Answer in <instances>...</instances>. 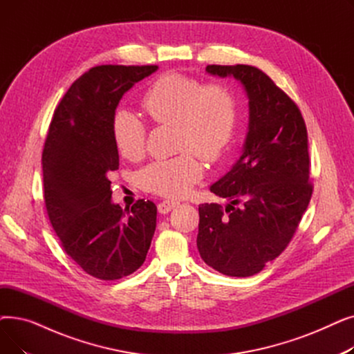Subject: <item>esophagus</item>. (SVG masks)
Masks as SVG:
<instances>
[{
	"mask_svg": "<svg viewBox=\"0 0 354 354\" xmlns=\"http://www.w3.org/2000/svg\"><path fill=\"white\" fill-rule=\"evenodd\" d=\"M179 205L178 201H162L158 205V211L160 214H167L169 211H172L174 208H176Z\"/></svg>",
	"mask_w": 354,
	"mask_h": 354,
	"instance_id": "1",
	"label": "esophagus"
}]
</instances>
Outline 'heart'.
<instances>
[{
  "mask_svg": "<svg viewBox=\"0 0 354 354\" xmlns=\"http://www.w3.org/2000/svg\"><path fill=\"white\" fill-rule=\"evenodd\" d=\"M142 106L155 123L176 127L178 151H185L149 163L139 175L142 187L160 196L179 198L203 174L193 152L215 162L232 143L238 120L235 96L222 84H202L180 73H166L147 88ZM111 132L122 156L138 159L143 153L146 129L138 115L118 111Z\"/></svg>",
  "mask_w": 354,
  "mask_h": 354,
  "instance_id": "obj_1",
  "label": "heart"
}]
</instances>
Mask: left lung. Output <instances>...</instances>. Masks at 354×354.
<instances>
[{
  "instance_id": "8db88e82",
  "label": "left lung",
  "mask_w": 354,
  "mask_h": 354,
  "mask_svg": "<svg viewBox=\"0 0 354 354\" xmlns=\"http://www.w3.org/2000/svg\"><path fill=\"white\" fill-rule=\"evenodd\" d=\"M207 73L243 84L250 118L243 153L209 188L228 199L225 209L199 205L196 247L221 274L250 277L286 250L308 207L307 129L300 109L259 68L212 64Z\"/></svg>"
}]
</instances>
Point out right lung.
Here are the masks:
<instances>
[{"instance_id": "right-lung-1", "label": "right lung", "mask_w": 354, "mask_h": 354, "mask_svg": "<svg viewBox=\"0 0 354 354\" xmlns=\"http://www.w3.org/2000/svg\"><path fill=\"white\" fill-rule=\"evenodd\" d=\"M158 66H97L74 82L54 111L43 151L46 208L64 251L87 274L110 281L135 272L156 228V205L111 202L119 169L111 124L127 90Z\"/></svg>"}]
</instances>
